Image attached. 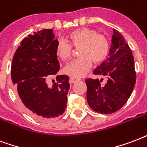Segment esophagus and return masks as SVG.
<instances>
[{"label": "esophagus", "mask_w": 147, "mask_h": 147, "mask_svg": "<svg viewBox=\"0 0 147 147\" xmlns=\"http://www.w3.org/2000/svg\"><path fill=\"white\" fill-rule=\"evenodd\" d=\"M79 80H80L75 79V78H72V77H71V78L70 79V84H74V83H76V82L79 81Z\"/></svg>", "instance_id": "obj_1"}]
</instances>
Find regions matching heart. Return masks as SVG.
<instances>
[{
	"instance_id": "1",
	"label": "heart",
	"mask_w": 147,
	"mask_h": 147,
	"mask_svg": "<svg viewBox=\"0 0 147 147\" xmlns=\"http://www.w3.org/2000/svg\"><path fill=\"white\" fill-rule=\"evenodd\" d=\"M68 40L70 44L63 40L58 42L56 53L61 60L66 61L71 56V47L80 48V58L64 67V72L74 78L84 76L91 67L92 62L95 64L103 63L109 54L110 43L107 37L90 28L83 27L74 30L68 35Z\"/></svg>"
}]
</instances>
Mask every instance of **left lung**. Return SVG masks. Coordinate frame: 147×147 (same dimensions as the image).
Listing matches in <instances>:
<instances>
[{"label":"left lung","mask_w":147,"mask_h":147,"mask_svg":"<svg viewBox=\"0 0 147 147\" xmlns=\"http://www.w3.org/2000/svg\"><path fill=\"white\" fill-rule=\"evenodd\" d=\"M108 58L94 70L103 78L86 79V100L92 110L102 114L119 110L127 103L136 84L134 59L129 45L118 30L113 29Z\"/></svg>","instance_id":"obj_1"}]
</instances>
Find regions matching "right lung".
Returning a JSON list of instances; mask_svg holds the SVG:
<instances>
[{"label": "right lung", "instance_id": "1", "mask_svg": "<svg viewBox=\"0 0 147 147\" xmlns=\"http://www.w3.org/2000/svg\"><path fill=\"white\" fill-rule=\"evenodd\" d=\"M53 30L44 29L23 40L11 66V80L20 103L30 117L40 121L63 114L70 89L67 75H57L52 86L47 84L60 70L56 53L58 40Z\"/></svg>", "mask_w": 147, "mask_h": 147}]
</instances>
